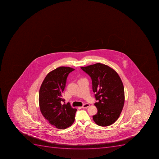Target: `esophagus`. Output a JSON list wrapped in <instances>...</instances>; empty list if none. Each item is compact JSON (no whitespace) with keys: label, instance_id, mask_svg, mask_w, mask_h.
<instances>
[{"label":"esophagus","instance_id":"34e87169","mask_svg":"<svg viewBox=\"0 0 159 159\" xmlns=\"http://www.w3.org/2000/svg\"><path fill=\"white\" fill-rule=\"evenodd\" d=\"M89 104H85L84 105L81 107V108H83V109H84V108H87L88 107H89Z\"/></svg>","mask_w":159,"mask_h":159}]
</instances>
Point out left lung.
Masks as SVG:
<instances>
[{
    "label": "left lung",
    "instance_id": "1",
    "mask_svg": "<svg viewBox=\"0 0 159 159\" xmlns=\"http://www.w3.org/2000/svg\"><path fill=\"white\" fill-rule=\"evenodd\" d=\"M80 68L92 80L98 109L93 116V121L101 126L110 125L119 118L124 106V87L120 76L110 67L100 63Z\"/></svg>",
    "mask_w": 159,
    "mask_h": 159
}]
</instances>
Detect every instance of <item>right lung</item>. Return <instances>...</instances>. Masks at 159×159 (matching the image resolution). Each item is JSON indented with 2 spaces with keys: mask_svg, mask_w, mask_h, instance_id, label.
I'll return each instance as SVG.
<instances>
[{
  "mask_svg": "<svg viewBox=\"0 0 159 159\" xmlns=\"http://www.w3.org/2000/svg\"><path fill=\"white\" fill-rule=\"evenodd\" d=\"M75 69L61 66L46 75L40 87L39 103L40 111L46 120L56 128L64 129L75 121L77 110L69 103L63 104L62 93L68 75Z\"/></svg>",
  "mask_w": 159,
  "mask_h": 159,
  "instance_id": "right-lung-1",
  "label": "right lung"
}]
</instances>
